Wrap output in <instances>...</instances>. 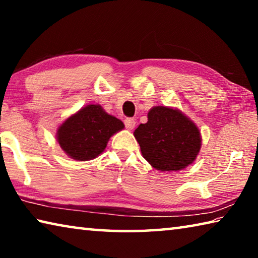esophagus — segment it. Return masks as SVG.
Returning a JSON list of instances; mask_svg holds the SVG:
<instances>
[{"mask_svg": "<svg viewBox=\"0 0 258 258\" xmlns=\"http://www.w3.org/2000/svg\"><path fill=\"white\" fill-rule=\"evenodd\" d=\"M124 123H125L126 128L130 130V131L133 130L135 127V120L133 118H126L124 120Z\"/></svg>", "mask_w": 258, "mask_h": 258, "instance_id": "obj_1", "label": "esophagus"}]
</instances>
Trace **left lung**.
<instances>
[{
	"label": "left lung",
	"mask_w": 258,
	"mask_h": 258,
	"mask_svg": "<svg viewBox=\"0 0 258 258\" xmlns=\"http://www.w3.org/2000/svg\"><path fill=\"white\" fill-rule=\"evenodd\" d=\"M142 156L161 172L181 171L195 159L202 148V135L194 121L178 109L156 106L148 121L134 131Z\"/></svg>",
	"instance_id": "1"
}]
</instances>
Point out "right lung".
<instances>
[{"label":"right lung","instance_id":"obj_1","mask_svg":"<svg viewBox=\"0 0 258 258\" xmlns=\"http://www.w3.org/2000/svg\"><path fill=\"white\" fill-rule=\"evenodd\" d=\"M123 128V121L109 115L101 106L89 104L59 126L56 141L71 158L86 161L102 154L109 139Z\"/></svg>","mask_w":258,"mask_h":258}]
</instances>
